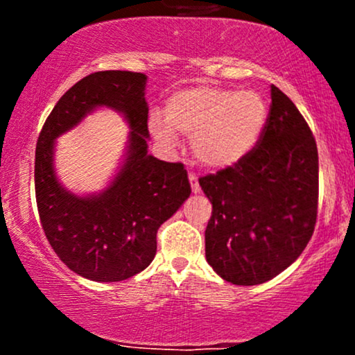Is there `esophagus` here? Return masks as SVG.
<instances>
[{
  "label": "esophagus",
  "instance_id": "34e87169",
  "mask_svg": "<svg viewBox=\"0 0 355 355\" xmlns=\"http://www.w3.org/2000/svg\"><path fill=\"white\" fill-rule=\"evenodd\" d=\"M189 180H190V185H191V191H193V193H200V185H198L197 175L189 173Z\"/></svg>",
  "mask_w": 355,
  "mask_h": 355
}]
</instances>
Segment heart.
Segmentation results:
<instances>
[{"label": "heart", "instance_id": "b5f03b06", "mask_svg": "<svg viewBox=\"0 0 355 355\" xmlns=\"http://www.w3.org/2000/svg\"><path fill=\"white\" fill-rule=\"evenodd\" d=\"M268 105L257 92L191 87L166 101L165 120L153 115L150 132L165 146H175V133L190 137L191 153L207 168L222 170L242 162L262 137Z\"/></svg>", "mask_w": 355, "mask_h": 355}]
</instances>
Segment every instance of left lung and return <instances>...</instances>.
<instances>
[{
	"mask_svg": "<svg viewBox=\"0 0 355 355\" xmlns=\"http://www.w3.org/2000/svg\"><path fill=\"white\" fill-rule=\"evenodd\" d=\"M259 145L237 165L202 177L211 202L209 266L227 282L259 285L295 262L313 234L319 155L307 121L272 85Z\"/></svg>",
	"mask_w": 355,
	"mask_h": 355,
	"instance_id": "obj_1",
	"label": "left lung"
}]
</instances>
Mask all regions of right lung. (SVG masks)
Listing matches in <instances>:
<instances>
[{"label": "right lung", "instance_id": "obj_1", "mask_svg": "<svg viewBox=\"0 0 355 355\" xmlns=\"http://www.w3.org/2000/svg\"><path fill=\"white\" fill-rule=\"evenodd\" d=\"M146 75L98 71L61 96L38 137L35 191L48 242L75 274L93 282H120L145 270L157 254V230L190 197L182 164L148 153ZM100 107L124 116L130 126L125 152L103 191H68L54 166L55 140Z\"/></svg>", "mask_w": 355, "mask_h": 355}]
</instances>
